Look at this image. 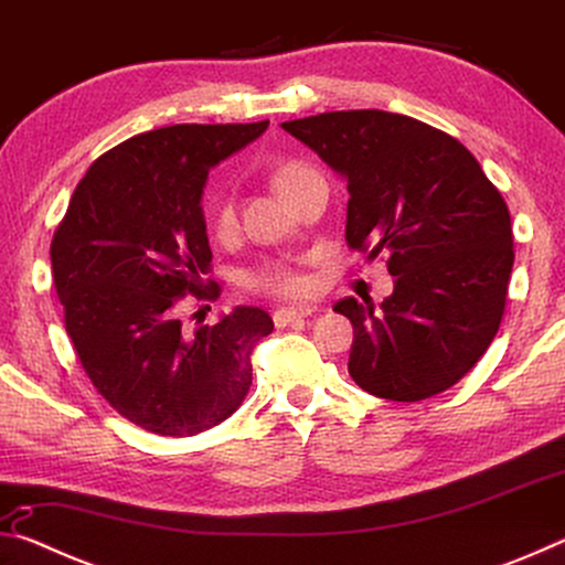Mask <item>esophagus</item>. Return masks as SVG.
I'll return each mask as SVG.
<instances>
[{
	"label": "esophagus",
	"instance_id": "esophagus-1",
	"mask_svg": "<svg viewBox=\"0 0 565 565\" xmlns=\"http://www.w3.org/2000/svg\"><path fill=\"white\" fill-rule=\"evenodd\" d=\"M313 311V306H281V309L274 311V323L276 327H289L291 321H299L303 317H309Z\"/></svg>",
	"mask_w": 565,
	"mask_h": 565
}]
</instances>
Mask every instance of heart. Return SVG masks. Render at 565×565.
<instances>
[{
	"mask_svg": "<svg viewBox=\"0 0 565 565\" xmlns=\"http://www.w3.org/2000/svg\"><path fill=\"white\" fill-rule=\"evenodd\" d=\"M306 169L303 164H296V161H291V164H284L279 171H276L274 177V184L279 186V191H284L289 184H294L296 179L303 177ZM212 224L216 228V234H232L234 226H236V206H234V199L228 191H224V194H218L214 199V209H212ZM248 286L256 291H266V294H279V296H299L306 291V281L303 276L296 274L294 269H289V266H264L262 271H256L248 276Z\"/></svg>",
	"mask_w": 565,
	"mask_h": 565,
	"instance_id": "b5f03b06",
	"label": "heart"
}]
</instances>
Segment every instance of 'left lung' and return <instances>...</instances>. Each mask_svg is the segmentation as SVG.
<instances>
[{"label": "left lung", "instance_id": "obj_1", "mask_svg": "<svg viewBox=\"0 0 565 565\" xmlns=\"http://www.w3.org/2000/svg\"><path fill=\"white\" fill-rule=\"evenodd\" d=\"M347 179V244L388 254L394 294L341 299L349 374L379 398L424 401L461 381L499 331L513 269L511 214L461 141L379 109L281 124Z\"/></svg>", "mask_w": 565, "mask_h": 565}]
</instances>
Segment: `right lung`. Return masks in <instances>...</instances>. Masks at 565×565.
<instances>
[{
	"label": "right lung",
	"mask_w": 565,
	"mask_h": 565,
	"mask_svg": "<svg viewBox=\"0 0 565 565\" xmlns=\"http://www.w3.org/2000/svg\"><path fill=\"white\" fill-rule=\"evenodd\" d=\"M269 121L174 124L109 149L76 184L52 238L64 327L94 388L131 424L194 436L222 424L252 386V353L274 331L236 306L189 333L179 301L216 299L202 196L209 169Z\"/></svg>",
	"instance_id": "add662e5"
}]
</instances>
